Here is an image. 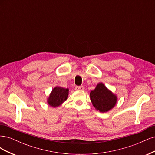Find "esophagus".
Instances as JSON below:
<instances>
[{
    "label": "esophagus",
    "mask_w": 155,
    "mask_h": 155,
    "mask_svg": "<svg viewBox=\"0 0 155 155\" xmlns=\"http://www.w3.org/2000/svg\"><path fill=\"white\" fill-rule=\"evenodd\" d=\"M75 89H76V91H83L84 89H85V87L83 86H78L75 87Z\"/></svg>",
    "instance_id": "34e87169"
}]
</instances>
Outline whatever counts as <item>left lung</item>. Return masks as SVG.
I'll return each mask as SVG.
<instances>
[{"instance_id": "1", "label": "left lung", "mask_w": 155, "mask_h": 155, "mask_svg": "<svg viewBox=\"0 0 155 155\" xmlns=\"http://www.w3.org/2000/svg\"><path fill=\"white\" fill-rule=\"evenodd\" d=\"M90 97L92 105L102 113L113 109L118 101L117 95L103 83H98L94 90L91 91Z\"/></svg>"}]
</instances>
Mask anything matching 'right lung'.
I'll use <instances>...</instances> for the list:
<instances>
[{"instance_id":"add662e5","label":"right lung","mask_w":155,"mask_h":155,"mask_svg":"<svg viewBox=\"0 0 155 155\" xmlns=\"http://www.w3.org/2000/svg\"><path fill=\"white\" fill-rule=\"evenodd\" d=\"M69 94V89L64 88L59 86L55 87L48 97L46 102L48 105L51 107H58L67 100Z\"/></svg>"}]
</instances>
